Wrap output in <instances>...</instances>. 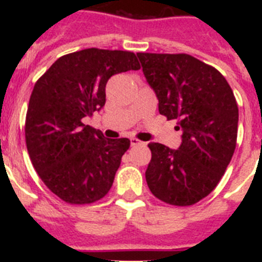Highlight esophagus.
<instances>
[{
  "label": "esophagus",
  "mask_w": 262,
  "mask_h": 262,
  "mask_svg": "<svg viewBox=\"0 0 262 262\" xmlns=\"http://www.w3.org/2000/svg\"><path fill=\"white\" fill-rule=\"evenodd\" d=\"M129 142H131V145H133V147H136V145H143V144H144V143L140 142V140H139V139H136V138H131V139H129Z\"/></svg>",
  "instance_id": "34e87169"
}]
</instances>
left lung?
Masks as SVG:
<instances>
[{
  "instance_id": "left-lung-1",
  "label": "left lung",
  "mask_w": 262,
  "mask_h": 262,
  "mask_svg": "<svg viewBox=\"0 0 262 262\" xmlns=\"http://www.w3.org/2000/svg\"><path fill=\"white\" fill-rule=\"evenodd\" d=\"M160 114L177 119L178 149L149 143L145 170L151 193L173 206H191L223 177L236 148L239 108L226 78L187 53H136Z\"/></svg>"
}]
</instances>
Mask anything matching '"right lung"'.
<instances>
[{
    "label": "right lung",
    "mask_w": 262,
    "mask_h": 262,
    "mask_svg": "<svg viewBox=\"0 0 262 262\" xmlns=\"http://www.w3.org/2000/svg\"><path fill=\"white\" fill-rule=\"evenodd\" d=\"M140 69L135 53L99 48L59 57L36 81L25 124L31 163L46 186L71 205H89L106 195L127 138L106 139L84 118L105 106L111 76Z\"/></svg>",
    "instance_id": "1"
}]
</instances>
